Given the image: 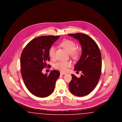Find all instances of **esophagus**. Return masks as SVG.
<instances>
[{
    "label": "esophagus",
    "mask_w": 122,
    "mask_h": 122,
    "mask_svg": "<svg viewBox=\"0 0 122 122\" xmlns=\"http://www.w3.org/2000/svg\"><path fill=\"white\" fill-rule=\"evenodd\" d=\"M60 75H66V73H63V72H60Z\"/></svg>",
    "instance_id": "esophagus-1"
}]
</instances>
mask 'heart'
I'll return each mask as SVG.
<instances>
[{
	"instance_id": "obj_1",
	"label": "heart",
	"mask_w": 122,
	"mask_h": 122,
	"mask_svg": "<svg viewBox=\"0 0 122 122\" xmlns=\"http://www.w3.org/2000/svg\"><path fill=\"white\" fill-rule=\"evenodd\" d=\"M60 45L64 48L67 52L70 54V55L73 57H77L80 52L79 50H77L76 44L73 41L70 40H65L63 41ZM56 50V47L52 46L49 50V56L51 58H54L55 56V52ZM72 66V64L70 62L59 61L55 64L54 67L56 69L59 70L62 72H66L68 68Z\"/></svg>"
}]
</instances>
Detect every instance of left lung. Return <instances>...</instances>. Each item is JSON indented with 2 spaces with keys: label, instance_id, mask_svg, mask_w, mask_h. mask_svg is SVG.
Instances as JSON below:
<instances>
[{
  "label": "left lung",
  "instance_id": "obj_1",
  "mask_svg": "<svg viewBox=\"0 0 122 122\" xmlns=\"http://www.w3.org/2000/svg\"><path fill=\"white\" fill-rule=\"evenodd\" d=\"M68 35L79 40L82 47L81 58L74 68L76 71H81V76L77 78L71 75L69 89L75 96L83 97L91 93L98 82L102 70L101 54L97 44L88 36L81 33Z\"/></svg>",
  "mask_w": 122,
  "mask_h": 122
}]
</instances>
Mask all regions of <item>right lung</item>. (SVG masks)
I'll list each match as a JSON object with an SVG mask.
<instances>
[{
	"label": "right lung",
	"mask_w": 122,
	"mask_h": 122,
	"mask_svg": "<svg viewBox=\"0 0 122 122\" xmlns=\"http://www.w3.org/2000/svg\"><path fill=\"white\" fill-rule=\"evenodd\" d=\"M59 37V36H45L35 38L26 45L21 53V76L27 89L35 96L45 97L54 91L60 72L53 70L49 75H44L42 70L47 66L46 62L50 61V48Z\"/></svg>",
	"instance_id": "add662e5"
}]
</instances>
